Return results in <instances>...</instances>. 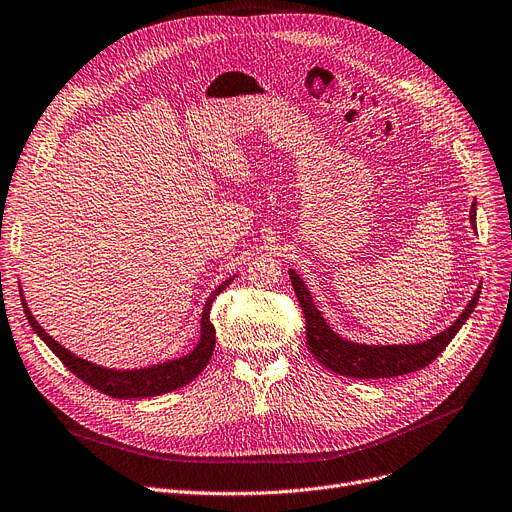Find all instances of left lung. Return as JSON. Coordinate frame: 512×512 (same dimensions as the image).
Here are the masks:
<instances>
[{
  "label": "left lung",
  "mask_w": 512,
  "mask_h": 512,
  "mask_svg": "<svg viewBox=\"0 0 512 512\" xmlns=\"http://www.w3.org/2000/svg\"><path fill=\"white\" fill-rule=\"evenodd\" d=\"M471 224L477 228V203L471 207ZM297 293L299 305L305 314V335L309 351L316 355V360L324 364L328 370L351 376V379H389V376L408 374L429 366L437 355L450 345L456 337V332L462 324L469 320L473 309L477 307L481 286L475 297L464 307L460 318L437 337H431L425 343L416 345H360L341 339L337 332H332L320 311L316 309L311 295L307 291L305 282L295 274V270L288 272Z\"/></svg>",
  "instance_id": "1"
}]
</instances>
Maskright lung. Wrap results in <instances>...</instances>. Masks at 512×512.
Segmentation results:
<instances>
[{"mask_svg": "<svg viewBox=\"0 0 512 512\" xmlns=\"http://www.w3.org/2000/svg\"><path fill=\"white\" fill-rule=\"evenodd\" d=\"M232 280H234V276L228 278L226 282H221L213 291V295L207 299L205 309H203V318H201V341H198L194 351H190L180 360H169V362L150 366V368H140V370L102 368L98 364L77 358L75 353H71L69 349H64L60 343H56L48 335V332L37 324V320L31 314V309L25 303V297H22V307H25V314H27L31 328L41 337V341L56 353V358H60V362L66 368H69L73 374H77V379L98 389L100 393L117 397V399L154 397V395H163V393H169V391H175V389L188 385L207 368L211 355H213V349H215V326L209 320V311H211L215 297L221 291H226V286Z\"/></svg>", "mask_w": 512, "mask_h": 512, "instance_id": "obj_1", "label": "right lung"}]
</instances>
